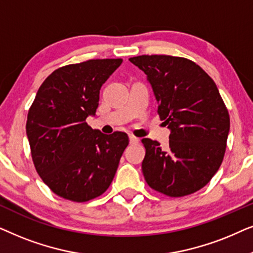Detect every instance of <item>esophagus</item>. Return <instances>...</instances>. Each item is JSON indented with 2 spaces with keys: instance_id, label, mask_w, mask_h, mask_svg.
<instances>
[{
  "instance_id": "obj_1",
  "label": "esophagus",
  "mask_w": 253,
  "mask_h": 253,
  "mask_svg": "<svg viewBox=\"0 0 253 253\" xmlns=\"http://www.w3.org/2000/svg\"><path fill=\"white\" fill-rule=\"evenodd\" d=\"M129 139H130V144H132V145H136L139 143V138L134 137V136H132V134H129Z\"/></svg>"
}]
</instances>
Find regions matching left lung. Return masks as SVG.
Returning a JSON list of instances; mask_svg holds the SVG:
<instances>
[{"label":"left lung","mask_w":253,"mask_h":253,"mask_svg":"<svg viewBox=\"0 0 253 253\" xmlns=\"http://www.w3.org/2000/svg\"><path fill=\"white\" fill-rule=\"evenodd\" d=\"M147 76L160 119L170 130L169 147L144 138L141 164L147 184L169 197L204 188L222 164L229 114L213 79L195 62L169 55L129 58Z\"/></svg>","instance_id":"1"}]
</instances>
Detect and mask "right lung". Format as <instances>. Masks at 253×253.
I'll return each mask as SVG.
<instances>
[{"instance_id":"add662e5","label":"right lung","mask_w":253,"mask_h":253,"mask_svg":"<svg viewBox=\"0 0 253 253\" xmlns=\"http://www.w3.org/2000/svg\"><path fill=\"white\" fill-rule=\"evenodd\" d=\"M122 62L106 58L65 65L38 89L26 134L38 174L62 198L77 203L96 198L115 176L129 137L100 132L86 119L95 115L101 86Z\"/></svg>"}]
</instances>
